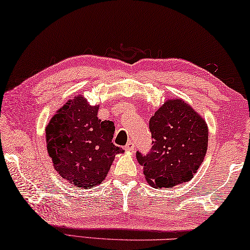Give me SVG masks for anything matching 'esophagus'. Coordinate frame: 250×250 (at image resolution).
Returning <instances> with one entry per match:
<instances>
[{
    "mask_svg": "<svg viewBox=\"0 0 250 250\" xmlns=\"http://www.w3.org/2000/svg\"><path fill=\"white\" fill-rule=\"evenodd\" d=\"M134 148H135V143L128 142L125 146V150L126 151H132V150H134Z\"/></svg>",
    "mask_w": 250,
    "mask_h": 250,
    "instance_id": "esophagus-1",
    "label": "esophagus"
}]
</instances>
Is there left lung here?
Returning <instances> with one entry per match:
<instances>
[{
    "mask_svg": "<svg viewBox=\"0 0 250 250\" xmlns=\"http://www.w3.org/2000/svg\"><path fill=\"white\" fill-rule=\"evenodd\" d=\"M151 148L136 152L147 182L155 188H172L190 181L208 150L205 121L181 99L168 100L149 121Z\"/></svg>",
    "mask_w": 250,
    "mask_h": 250,
    "instance_id": "1",
    "label": "left lung"
}]
</instances>
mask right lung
Returning a JSON list of instances; mask_svg holds the SVG:
<instances>
[{
  "label": "right lung",
  "mask_w": 250,
  "mask_h": 250,
  "mask_svg": "<svg viewBox=\"0 0 250 250\" xmlns=\"http://www.w3.org/2000/svg\"><path fill=\"white\" fill-rule=\"evenodd\" d=\"M99 106L82 95L59 108L46 128L47 151L56 171L70 185L90 189L101 185L115 155L124 150L113 144L115 126L98 118Z\"/></svg>",
  "instance_id": "add662e5"
}]
</instances>
